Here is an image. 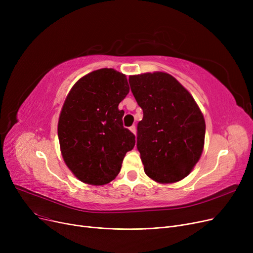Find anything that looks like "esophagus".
I'll return each mask as SVG.
<instances>
[{"label":"esophagus","mask_w":253,"mask_h":253,"mask_svg":"<svg viewBox=\"0 0 253 253\" xmlns=\"http://www.w3.org/2000/svg\"><path fill=\"white\" fill-rule=\"evenodd\" d=\"M130 131L132 132V133H136V127H135V125H132L131 127H130Z\"/></svg>","instance_id":"1"}]
</instances>
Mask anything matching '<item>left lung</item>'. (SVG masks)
Instances as JSON below:
<instances>
[{
	"label": "left lung",
	"instance_id": "8db88e82",
	"mask_svg": "<svg viewBox=\"0 0 253 253\" xmlns=\"http://www.w3.org/2000/svg\"><path fill=\"white\" fill-rule=\"evenodd\" d=\"M129 84L143 112L136 147L145 174L161 183L182 179L203 152L205 121L200 109L169 74L130 76Z\"/></svg>",
	"mask_w": 253,
	"mask_h": 253
}]
</instances>
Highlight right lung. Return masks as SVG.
<instances>
[{
  "label": "right lung",
  "mask_w": 253,
  "mask_h": 253,
  "mask_svg": "<svg viewBox=\"0 0 253 253\" xmlns=\"http://www.w3.org/2000/svg\"><path fill=\"white\" fill-rule=\"evenodd\" d=\"M129 92L126 76L113 69L92 72L74 85L63 103L58 138L63 160L76 177L93 184L112 181L135 135L119 109Z\"/></svg>",
  "instance_id": "obj_1"
}]
</instances>
